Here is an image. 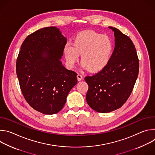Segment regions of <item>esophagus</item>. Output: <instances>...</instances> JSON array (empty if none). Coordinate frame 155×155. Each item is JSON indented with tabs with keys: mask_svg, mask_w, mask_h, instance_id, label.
<instances>
[{
	"mask_svg": "<svg viewBox=\"0 0 155 155\" xmlns=\"http://www.w3.org/2000/svg\"><path fill=\"white\" fill-rule=\"evenodd\" d=\"M77 77L78 81H81L82 80V78H83V76L81 74H79L77 75Z\"/></svg>",
	"mask_w": 155,
	"mask_h": 155,
	"instance_id": "obj_1",
	"label": "esophagus"
}]
</instances>
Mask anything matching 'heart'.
<instances>
[{
  "label": "heart",
  "instance_id": "b5f03b06",
  "mask_svg": "<svg viewBox=\"0 0 155 155\" xmlns=\"http://www.w3.org/2000/svg\"><path fill=\"white\" fill-rule=\"evenodd\" d=\"M114 49L110 37L92 31L80 33L74 44L67 43L64 49L68 65L72 68L81 55L83 67L91 72L102 70L109 62Z\"/></svg>",
  "mask_w": 155,
  "mask_h": 155
}]
</instances>
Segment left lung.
<instances>
[{"mask_svg":"<svg viewBox=\"0 0 155 155\" xmlns=\"http://www.w3.org/2000/svg\"><path fill=\"white\" fill-rule=\"evenodd\" d=\"M115 46L111 58L102 70L84 78L89 88L87 104L95 111L108 113L120 107L130 96L138 77L139 61L130 38L115 28Z\"/></svg>","mask_w":155,"mask_h":155,"instance_id":"1","label":"left lung"}]
</instances>
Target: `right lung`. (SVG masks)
Here are the masks:
<instances>
[{
    "instance_id": "1",
    "label": "right lung",
    "mask_w": 155,
    "mask_h": 155,
    "mask_svg": "<svg viewBox=\"0 0 155 155\" xmlns=\"http://www.w3.org/2000/svg\"><path fill=\"white\" fill-rule=\"evenodd\" d=\"M66 43L57 28H41L25 38L17 58L21 92L29 105L43 114L59 112L77 83V74L60 61Z\"/></svg>"
}]
</instances>
